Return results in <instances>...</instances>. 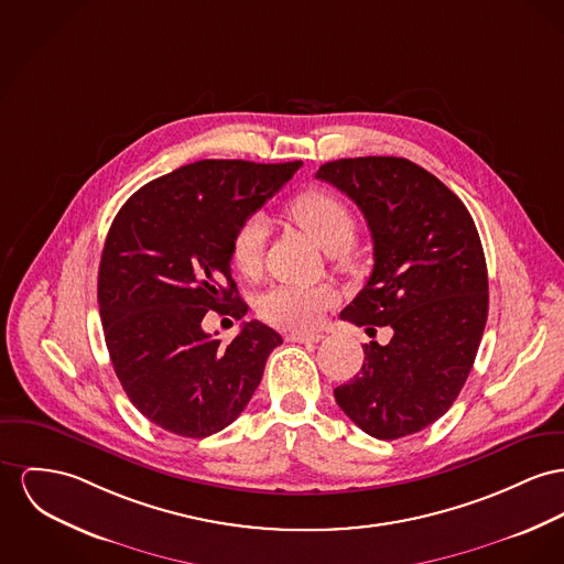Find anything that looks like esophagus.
<instances>
[{"mask_svg":"<svg viewBox=\"0 0 564 564\" xmlns=\"http://www.w3.org/2000/svg\"><path fill=\"white\" fill-rule=\"evenodd\" d=\"M289 341H297V344H314V341H321L323 336L321 334H301V332H293L286 336Z\"/></svg>","mask_w":564,"mask_h":564,"instance_id":"34e87169","label":"esophagus"}]
</instances>
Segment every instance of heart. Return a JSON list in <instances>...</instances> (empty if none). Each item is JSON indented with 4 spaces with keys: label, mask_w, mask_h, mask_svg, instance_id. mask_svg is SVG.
Masks as SVG:
<instances>
[{
    "label": "heart",
    "mask_w": 564,
    "mask_h": 564,
    "mask_svg": "<svg viewBox=\"0 0 564 564\" xmlns=\"http://www.w3.org/2000/svg\"><path fill=\"white\" fill-rule=\"evenodd\" d=\"M289 218L336 259H344L357 239L359 226L348 205L323 189H312L297 196L289 205ZM264 239L267 228L259 218H248L235 228L230 237V261L241 275L252 278L259 273L263 263ZM336 303V291L325 284H278L257 300V314L278 329L307 332L318 327L325 312Z\"/></svg>",
    "instance_id": "heart-1"
}]
</instances>
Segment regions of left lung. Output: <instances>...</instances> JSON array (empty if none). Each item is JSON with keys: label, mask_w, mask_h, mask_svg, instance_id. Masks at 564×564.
I'll list each match as a JSON object with an SVG mask.
<instances>
[{"label": "left lung", "mask_w": 564, "mask_h": 564, "mask_svg": "<svg viewBox=\"0 0 564 564\" xmlns=\"http://www.w3.org/2000/svg\"><path fill=\"white\" fill-rule=\"evenodd\" d=\"M316 180L357 203L375 241L372 275L339 318L393 329L384 346L364 344V368L334 389L336 402L378 441L421 432L459 395L486 329L477 226L441 180L406 158H341Z\"/></svg>", "instance_id": "obj_1"}]
</instances>
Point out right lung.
I'll list each match as a JSON object with an SVG mask.
<instances>
[{"instance_id":"add662e5","label":"right lung","mask_w":564,"mask_h":564,"mask_svg":"<svg viewBox=\"0 0 564 564\" xmlns=\"http://www.w3.org/2000/svg\"><path fill=\"white\" fill-rule=\"evenodd\" d=\"M300 166L198 160L137 189L115 216L98 271L105 339L126 395L162 430L186 438L225 430L282 344L250 321L225 346L203 318L248 312L230 275V237Z\"/></svg>"}]
</instances>
